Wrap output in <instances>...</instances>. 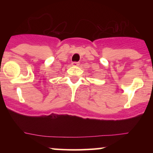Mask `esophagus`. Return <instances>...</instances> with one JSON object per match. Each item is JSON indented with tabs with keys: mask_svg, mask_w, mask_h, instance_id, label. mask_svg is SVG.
<instances>
[{
	"mask_svg": "<svg viewBox=\"0 0 153 153\" xmlns=\"http://www.w3.org/2000/svg\"><path fill=\"white\" fill-rule=\"evenodd\" d=\"M72 65H73V66H78L80 64H79V63L77 62H73V63H72Z\"/></svg>",
	"mask_w": 153,
	"mask_h": 153,
	"instance_id": "34e87169",
	"label": "esophagus"
}]
</instances>
